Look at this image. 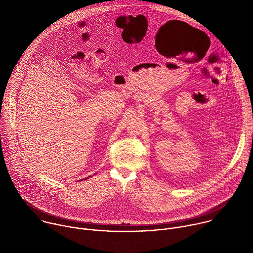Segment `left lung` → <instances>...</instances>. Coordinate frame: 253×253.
Instances as JSON below:
<instances>
[{
  "label": "left lung",
  "mask_w": 253,
  "mask_h": 253,
  "mask_svg": "<svg viewBox=\"0 0 253 253\" xmlns=\"http://www.w3.org/2000/svg\"><path fill=\"white\" fill-rule=\"evenodd\" d=\"M198 32H199V33H200V34H202V35H203V36H205V37H207V36H206V34H205V33H203V32H201V31H198Z\"/></svg>",
  "instance_id": "obj_1"
}]
</instances>
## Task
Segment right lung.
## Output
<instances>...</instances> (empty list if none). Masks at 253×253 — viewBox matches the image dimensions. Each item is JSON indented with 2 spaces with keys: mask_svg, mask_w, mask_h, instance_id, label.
<instances>
[{
  "mask_svg": "<svg viewBox=\"0 0 253 253\" xmlns=\"http://www.w3.org/2000/svg\"><path fill=\"white\" fill-rule=\"evenodd\" d=\"M84 179H88V177H87V178H84ZM84 179H81V180H84ZM79 181H80V180H79Z\"/></svg>",
  "mask_w": 253,
  "mask_h": 253,
  "instance_id": "add662e5",
  "label": "right lung"
}]
</instances>
